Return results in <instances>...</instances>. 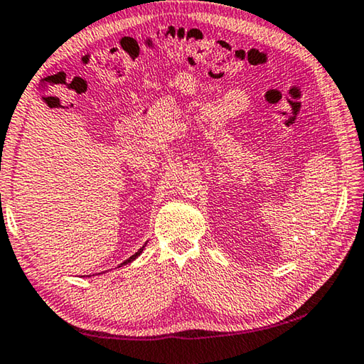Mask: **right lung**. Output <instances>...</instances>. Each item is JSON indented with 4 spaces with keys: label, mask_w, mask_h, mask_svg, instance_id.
Returning a JSON list of instances; mask_svg holds the SVG:
<instances>
[{
    "label": "right lung",
    "mask_w": 364,
    "mask_h": 364,
    "mask_svg": "<svg viewBox=\"0 0 364 364\" xmlns=\"http://www.w3.org/2000/svg\"><path fill=\"white\" fill-rule=\"evenodd\" d=\"M144 247H145V246H142V247H140V250H139V251H137L136 254H132V256H131L129 259H126V260H124V262H123V264H121V265H126V264H129V262H132V260H134V259H136L137 256H140V252H142V251H144Z\"/></svg>",
    "instance_id": "obj_1"
}]
</instances>
